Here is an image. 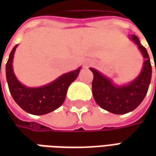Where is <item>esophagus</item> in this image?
Masks as SVG:
<instances>
[{
  "label": "esophagus",
  "mask_w": 156,
  "mask_h": 156,
  "mask_svg": "<svg viewBox=\"0 0 156 156\" xmlns=\"http://www.w3.org/2000/svg\"><path fill=\"white\" fill-rule=\"evenodd\" d=\"M92 64H93V62H92V61H88V62H87L86 63H85L84 67H85V68H88V66H90V65H92Z\"/></svg>",
  "instance_id": "esophagus-1"
}]
</instances>
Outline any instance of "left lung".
<instances>
[{
  "label": "left lung",
  "mask_w": 156,
  "mask_h": 156,
  "mask_svg": "<svg viewBox=\"0 0 156 156\" xmlns=\"http://www.w3.org/2000/svg\"><path fill=\"white\" fill-rule=\"evenodd\" d=\"M130 38L138 45L145 60L140 75L129 84L115 85L111 79L94 68H89L94 74L92 91L95 102L102 108L115 115H124L137 108L144 100L151 83L152 68L147 50L136 36L131 35Z\"/></svg>",
  "instance_id": "left-lung-1"
}]
</instances>
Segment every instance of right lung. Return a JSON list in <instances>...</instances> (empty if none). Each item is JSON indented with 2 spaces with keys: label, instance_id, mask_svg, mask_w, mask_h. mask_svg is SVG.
Wrapping results in <instances>:
<instances>
[{
  "label": "right lung",
  "instance_id": "1",
  "mask_svg": "<svg viewBox=\"0 0 156 156\" xmlns=\"http://www.w3.org/2000/svg\"><path fill=\"white\" fill-rule=\"evenodd\" d=\"M17 46L12 50L5 65L6 80L12 98L23 110L31 115H42L54 111L63 104L68 87L78 78L81 68L62 74L49 84L28 88L17 80L13 72L12 61Z\"/></svg>",
  "mask_w": 156,
  "mask_h": 156
}]
</instances>
